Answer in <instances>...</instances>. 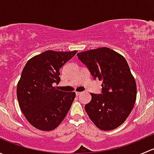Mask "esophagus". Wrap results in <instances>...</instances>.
<instances>
[{
  "instance_id": "esophagus-1",
  "label": "esophagus",
  "mask_w": 154,
  "mask_h": 154,
  "mask_svg": "<svg viewBox=\"0 0 154 154\" xmlns=\"http://www.w3.org/2000/svg\"><path fill=\"white\" fill-rule=\"evenodd\" d=\"M82 93H83V92H82V91H76V94H77V96L80 95V94H81Z\"/></svg>"
}]
</instances>
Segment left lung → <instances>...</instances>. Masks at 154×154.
I'll list each match as a JSON object with an SVG mask.
<instances>
[{
  "instance_id": "1",
  "label": "left lung",
  "mask_w": 154,
  "mask_h": 154,
  "mask_svg": "<svg viewBox=\"0 0 154 154\" xmlns=\"http://www.w3.org/2000/svg\"><path fill=\"white\" fill-rule=\"evenodd\" d=\"M94 80H102L101 94L91 93L85 109L91 122L102 130L122 125L131 112L136 99V84L125 57L108 48L77 54Z\"/></svg>"
}]
</instances>
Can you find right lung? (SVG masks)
Masks as SVG:
<instances>
[{"label":"right lung","instance_id":"1","mask_svg":"<svg viewBox=\"0 0 154 154\" xmlns=\"http://www.w3.org/2000/svg\"><path fill=\"white\" fill-rule=\"evenodd\" d=\"M46 51L28 60L17 86L21 112L31 125L43 131L53 130L65 119L75 98L53 86L60 81V69L76 54Z\"/></svg>","mask_w":154,"mask_h":154}]
</instances>
